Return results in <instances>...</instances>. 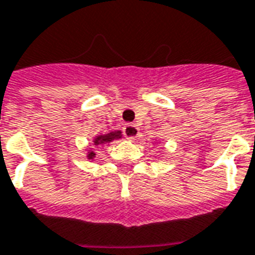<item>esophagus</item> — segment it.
<instances>
[{
	"label": "esophagus",
	"mask_w": 255,
	"mask_h": 255,
	"mask_svg": "<svg viewBox=\"0 0 255 255\" xmlns=\"http://www.w3.org/2000/svg\"><path fill=\"white\" fill-rule=\"evenodd\" d=\"M123 132H124L127 139L133 140V139H136L139 136V128L135 124H127L126 127L123 128Z\"/></svg>",
	"instance_id": "1"
}]
</instances>
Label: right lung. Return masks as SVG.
<instances>
[{
  "instance_id": "right-lung-1",
  "label": "right lung",
  "mask_w": 255,
  "mask_h": 255,
  "mask_svg": "<svg viewBox=\"0 0 255 255\" xmlns=\"http://www.w3.org/2000/svg\"><path fill=\"white\" fill-rule=\"evenodd\" d=\"M120 135H122V132H120V131H116V132H111V133H108V135H104V136H97L96 139H94V144L97 146V144H101V143L112 142L113 139H119V137H120ZM93 155H94V152L90 151L89 158H92Z\"/></svg>"
}]
</instances>
